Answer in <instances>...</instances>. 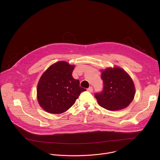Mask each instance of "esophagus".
<instances>
[{"mask_svg": "<svg viewBox=\"0 0 160 160\" xmlns=\"http://www.w3.org/2000/svg\"><path fill=\"white\" fill-rule=\"evenodd\" d=\"M87 90L89 92H93V88H92V87H89L87 88Z\"/></svg>", "mask_w": 160, "mask_h": 160, "instance_id": "obj_1", "label": "esophagus"}]
</instances>
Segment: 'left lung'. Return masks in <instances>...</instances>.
I'll use <instances>...</instances> for the list:
<instances>
[{
    "label": "left lung",
    "instance_id": "1",
    "mask_svg": "<svg viewBox=\"0 0 160 160\" xmlns=\"http://www.w3.org/2000/svg\"><path fill=\"white\" fill-rule=\"evenodd\" d=\"M103 88L94 96L99 104L110 111H117L128 106L135 96L133 82L122 68H107L102 72Z\"/></svg>",
    "mask_w": 160,
    "mask_h": 160
}]
</instances>
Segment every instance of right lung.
Segmentation results:
<instances>
[{"label":"right lung","mask_w":160,"mask_h":160,"mask_svg":"<svg viewBox=\"0 0 160 160\" xmlns=\"http://www.w3.org/2000/svg\"><path fill=\"white\" fill-rule=\"evenodd\" d=\"M74 67L65 61H59L43 73L37 91L38 102L45 111L62 113L70 108L81 92L86 90L80 86V81L72 77Z\"/></svg>","instance_id":"right-lung-1"}]
</instances>
